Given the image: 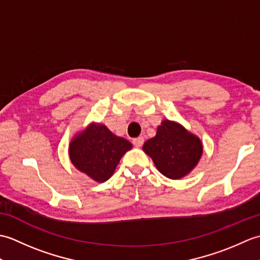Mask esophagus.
<instances>
[{"label":"esophagus","mask_w":260,"mask_h":260,"mask_svg":"<svg viewBox=\"0 0 260 260\" xmlns=\"http://www.w3.org/2000/svg\"><path fill=\"white\" fill-rule=\"evenodd\" d=\"M143 143H144V139L143 137H136V139L133 140V144L136 146V147H141L143 145Z\"/></svg>","instance_id":"esophagus-1"}]
</instances>
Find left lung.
I'll list each match as a JSON object with an SVG mask.
<instances>
[{"mask_svg": "<svg viewBox=\"0 0 260 260\" xmlns=\"http://www.w3.org/2000/svg\"><path fill=\"white\" fill-rule=\"evenodd\" d=\"M143 151L151 156L164 176L179 180L197 167L203 146L200 139L183 126L164 119L157 127L156 135L144 143Z\"/></svg>", "mask_w": 260, "mask_h": 260, "instance_id": "1", "label": "left lung"}]
</instances>
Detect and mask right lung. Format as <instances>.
Returning <instances> with one entry per match:
<instances>
[{"label":"right lung","mask_w":260,"mask_h":260,"mask_svg":"<svg viewBox=\"0 0 260 260\" xmlns=\"http://www.w3.org/2000/svg\"><path fill=\"white\" fill-rule=\"evenodd\" d=\"M131 148L128 141L116 136L105 125L92 123L70 142L69 156L80 172L96 182H105Z\"/></svg>","instance_id":"obj_1"}]
</instances>
